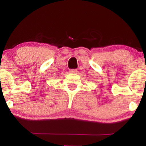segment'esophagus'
Segmentation results:
<instances>
[{
    "label": "esophagus",
    "mask_w": 146,
    "mask_h": 146,
    "mask_svg": "<svg viewBox=\"0 0 146 146\" xmlns=\"http://www.w3.org/2000/svg\"><path fill=\"white\" fill-rule=\"evenodd\" d=\"M70 73H76L77 72H78V70L77 69H70Z\"/></svg>",
    "instance_id": "34e87169"
}]
</instances>
